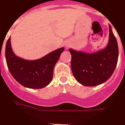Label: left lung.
<instances>
[{"mask_svg":"<svg viewBox=\"0 0 125 125\" xmlns=\"http://www.w3.org/2000/svg\"><path fill=\"white\" fill-rule=\"evenodd\" d=\"M72 55L71 69L79 83L86 86L104 83L111 77L117 65L118 46L109 25V40L106 48L94 53L69 50Z\"/></svg>","mask_w":125,"mask_h":125,"instance_id":"obj_1","label":"left lung"}]
</instances>
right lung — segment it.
<instances>
[{"label":"right lung","mask_w":125,"mask_h":125,"mask_svg":"<svg viewBox=\"0 0 125 125\" xmlns=\"http://www.w3.org/2000/svg\"><path fill=\"white\" fill-rule=\"evenodd\" d=\"M64 48L52 51L35 60H27L15 55L11 46V37L6 46L7 67L12 77L25 87L40 89L48 86L53 75V69Z\"/></svg>","instance_id":"1"}]
</instances>
